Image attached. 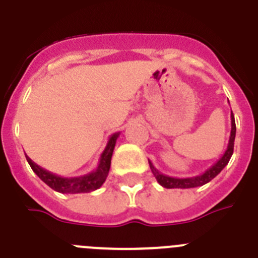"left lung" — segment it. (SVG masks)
<instances>
[{
	"label": "left lung",
	"instance_id": "8db88e82",
	"mask_svg": "<svg viewBox=\"0 0 258 258\" xmlns=\"http://www.w3.org/2000/svg\"><path fill=\"white\" fill-rule=\"evenodd\" d=\"M235 133H236V126H235V118L231 112V132H230V138H229V145L225 151V154L220 157V160L217 163H214L213 165L207 169L203 174L195 175V177H187V178H178V177H169L163 173H160L154 166V164L149 160L150 168H151L152 173H154L155 178L157 182L165 188H192V187H199L203 184L208 183L212 179L218 175V173L227 165L229 160L231 159V155L234 152V141H235Z\"/></svg>",
	"mask_w": 258,
	"mask_h": 258
}]
</instances>
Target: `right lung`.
<instances>
[{
    "label": "right lung",
    "mask_w": 258,
    "mask_h": 258,
    "mask_svg": "<svg viewBox=\"0 0 258 258\" xmlns=\"http://www.w3.org/2000/svg\"><path fill=\"white\" fill-rule=\"evenodd\" d=\"M118 136H120V133H113L112 136L109 137L106 149H104L101 157H99L97 169L88 173V174L80 175V177H70V178H67V177H60V175L54 174V173L41 168L40 165H37L35 161H32L26 155L27 161L31 165L32 170L40 177L41 181H44L52 190L61 194L92 192V191L101 187L104 181H106L109 172V166H111V157H112L113 149H115Z\"/></svg>",
    "instance_id": "add662e5"
}]
</instances>
